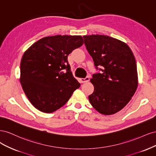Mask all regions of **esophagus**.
<instances>
[{
	"label": "esophagus",
	"mask_w": 156,
	"mask_h": 156,
	"mask_svg": "<svg viewBox=\"0 0 156 156\" xmlns=\"http://www.w3.org/2000/svg\"><path fill=\"white\" fill-rule=\"evenodd\" d=\"M89 79H90L89 77H85V78H84V79H83V78H81V79H80V82H81V83H87V82H88V81H89Z\"/></svg>",
	"instance_id": "34e87169"
}]
</instances>
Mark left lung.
<instances>
[{
    "mask_svg": "<svg viewBox=\"0 0 156 156\" xmlns=\"http://www.w3.org/2000/svg\"><path fill=\"white\" fill-rule=\"evenodd\" d=\"M86 48L100 73L93 74L94 92L88 96L101 114L111 115L123 108L138 86L135 56L124 42L105 35L84 36Z\"/></svg>",
    "mask_w": 156,
    "mask_h": 156,
    "instance_id": "left-lung-1",
    "label": "left lung"
}]
</instances>
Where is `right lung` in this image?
I'll return each mask as SVG.
<instances>
[{
	"label": "right lung",
	"mask_w": 156,
	"mask_h": 156,
	"mask_svg": "<svg viewBox=\"0 0 156 156\" xmlns=\"http://www.w3.org/2000/svg\"><path fill=\"white\" fill-rule=\"evenodd\" d=\"M83 44L81 36L45 37L23 54L20 83L29 100L39 111L51 113L64 105L80 83L73 76L68 56Z\"/></svg>",
	"instance_id": "1"
}]
</instances>
